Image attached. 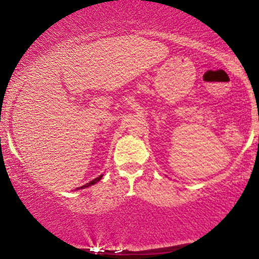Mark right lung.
I'll list each match as a JSON object with an SVG mask.
<instances>
[{
    "label": "right lung",
    "instance_id": "obj_1",
    "mask_svg": "<svg viewBox=\"0 0 259 259\" xmlns=\"http://www.w3.org/2000/svg\"><path fill=\"white\" fill-rule=\"evenodd\" d=\"M102 177L103 175H100L99 178H96V179H94L92 181H90V183H88V184H85L84 186H80V189H85V187H89V186H91V185H94V184H96V183H99V181L102 179Z\"/></svg>",
    "mask_w": 259,
    "mask_h": 259
}]
</instances>
